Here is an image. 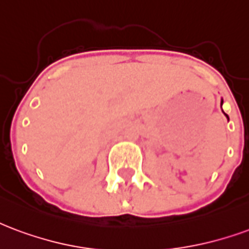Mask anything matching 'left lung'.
<instances>
[{
    "instance_id": "obj_1",
    "label": "left lung",
    "mask_w": 249,
    "mask_h": 249,
    "mask_svg": "<svg viewBox=\"0 0 249 249\" xmlns=\"http://www.w3.org/2000/svg\"><path fill=\"white\" fill-rule=\"evenodd\" d=\"M222 104H223V99H222V101H220V106H222ZM222 110H223V109H222ZM223 113H224V112H223ZM224 116H226V117H227V119H228V116L226 115V113H224Z\"/></svg>"
}]
</instances>
